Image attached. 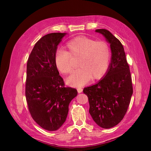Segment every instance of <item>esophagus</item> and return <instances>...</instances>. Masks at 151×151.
Returning <instances> with one entry per match:
<instances>
[{
    "label": "esophagus",
    "mask_w": 151,
    "mask_h": 151,
    "mask_svg": "<svg viewBox=\"0 0 151 151\" xmlns=\"http://www.w3.org/2000/svg\"><path fill=\"white\" fill-rule=\"evenodd\" d=\"M77 91H78V93H81L82 92H83V88H77Z\"/></svg>",
    "instance_id": "obj_1"
}]
</instances>
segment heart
<instances>
[{
	"label": "heart",
	"instance_id": "heart-1",
	"mask_svg": "<svg viewBox=\"0 0 151 151\" xmlns=\"http://www.w3.org/2000/svg\"><path fill=\"white\" fill-rule=\"evenodd\" d=\"M67 51L60 48L55 55V65L63 74L72 72L73 66L71 57H80V68L73 72L66 79V83L73 86L80 87L85 85L92 78L102 77L108 70L111 50L107 43L81 36L74 38L66 43Z\"/></svg>",
	"mask_w": 151,
	"mask_h": 151
}]
</instances>
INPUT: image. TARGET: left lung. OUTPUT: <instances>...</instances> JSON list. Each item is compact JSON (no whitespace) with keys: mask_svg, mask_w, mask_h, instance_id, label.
Here are the masks:
<instances>
[{"mask_svg":"<svg viewBox=\"0 0 151 151\" xmlns=\"http://www.w3.org/2000/svg\"><path fill=\"white\" fill-rule=\"evenodd\" d=\"M110 44L111 59L108 70L98 83L85 87L88 98L89 113L103 129L118 124L126 114L132 93L129 66L121 42L106 29H96Z\"/></svg>","mask_w":151,"mask_h":151,"instance_id":"obj_1","label":"left lung"}]
</instances>
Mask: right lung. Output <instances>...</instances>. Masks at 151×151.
Returning a JSON list of instances; mask_svg holds the SVG:
<instances>
[{"instance_id": "add662e5", "label": "right lung", "mask_w": 151, "mask_h": 151, "mask_svg": "<svg viewBox=\"0 0 151 151\" xmlns=\"http://www.w3.org/2000/svg\"><path fill=\"white\" fill-rule=\"evenodd\" d=\"M67 33H50L36 43L27 61L25 94L30 113L47 131H57L65 122L75 88L65 87L55 65L58 45Z\"/></svg>"}]
</instances>
